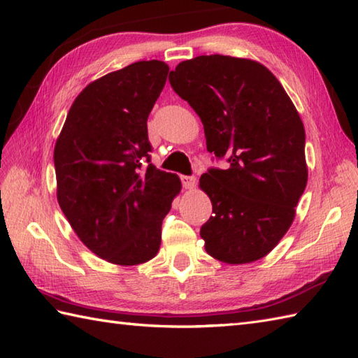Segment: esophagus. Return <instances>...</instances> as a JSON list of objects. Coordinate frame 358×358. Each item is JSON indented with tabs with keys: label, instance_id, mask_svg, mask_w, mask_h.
Here are the masks:
<instances>
[{
	"label": "esophagus",
	"instance_id": "obj_1",
	"mask_svg": "<svg viewBox=\"0 0 358 358\" xmlns=\"http://www.w3.org/2000/svg\"><path fill=\"white\" fill-rule=\"evenodd\" d=\"M181 185L186 189H192L196 185V178L194 175H181Z\"/></svg>",
	"mask_w": 358,
	"mask_h": 358
}]
</instances>
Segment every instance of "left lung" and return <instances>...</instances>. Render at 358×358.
Here are the masks:
<instances>
[{"label": "left lung", "instance_id": "obj_1", "mask_svg": "<svg viewBox=\"0 0 358 358\" xmlns=\"http://www.w3.org/2000/svg\"><path fill=\"white\" fill-rule=\"evenodd\" d=\"M180 98L196 112L206 146L227 169L201 175L212 215L200 235L220 262L260 260L277 246L305 192V127L273 73L252 59L201 55L169 73Z\"/></svg>", "mask_w": 358, "mask_h": 358}]
</instances>
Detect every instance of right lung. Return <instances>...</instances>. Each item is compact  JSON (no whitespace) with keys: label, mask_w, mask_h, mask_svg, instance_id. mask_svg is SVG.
I'll use <instances>...</instances> for the list:
<instances>
[{"label":"right lung","mask_w":358,"mask_h":358,"mask_svg":"<svg viewBox=\"0 0 358 358\" xmlns=\"http://www.w3.org/2000/svg\"><path fill=\"white\" fill-rule=\"evenodd\" d=\"M169 67L136 62L83 90L67 113L53 163L57 199L80 240L113 264L154 258L180 192L175 173L150 163L148 117Z\"/></svg>","instance_id":"add662e5"}]
</instances>
